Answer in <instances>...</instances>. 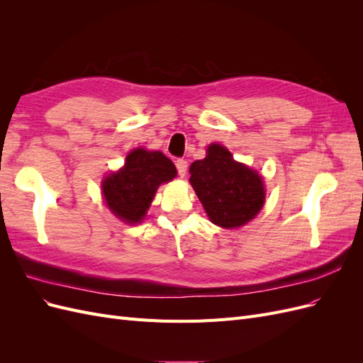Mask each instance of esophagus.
<instances>
[{
	"instance_id": "34e87169",
	"label": "esophagus",
	"mask_w": 363,
	"mask_h": 363,
	"mask_svg": "<svg viewBox=\"0 0 363 363\" xmlns=\"http://www.w3.org/2000/svg\"><path fill=\"white\" fill-rule=\"evenodd\" d=\"M175 167H177L180 177H184L186 169H188V162H186L184 159H179V160H175Z\"/></svg>"
}]
</instances>
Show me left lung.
I'll list each match as a JSON object with an SVG mask.
<instances>
[{
    "mask_svg": "<svg viewBox=\"0 0 363 363\" xmlns=\"http://www.w3.org/2000/svg\"><path fill=\"white\" fill-rule=\"evenodd\" d=\"M189 172V182L208 219L219 227L245 225L265 203L262 175L236 162L223 145H208L206 157L195 160Z\"/></svg>",
    "mask_w": 363,
    "mask_h": 363,
    "instance_id": "left-lung-1",
    "label": "left lung"
}]
</instances>
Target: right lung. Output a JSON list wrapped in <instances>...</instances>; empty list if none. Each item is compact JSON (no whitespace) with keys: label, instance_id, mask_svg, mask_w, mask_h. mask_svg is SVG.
<instances>
[{"label":"right lung","instance_id":"1","mask_svg":"<svg viewBox=\"0 0 363 363\" xmlns=\"http://www.w3.org/2000/svg\"><path fill=\"white\" fill-rule=\"evenodd\" d=\"M175 175L177 169L163 152L136 148L128 152L123 168L104 177L106 204L121 221L130 225L142 223L159 186Z\"/></svg>","mask_w":363,"mask_h":363}]
</instances>
